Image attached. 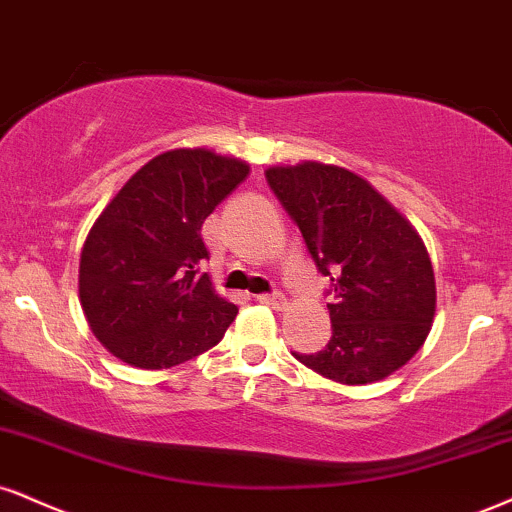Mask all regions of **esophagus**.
<instances>
[{
    "label": "esophagus",
    "mask_w": 512,
    "mask_h": 512,
    "mask_svg": "<svg viewBox=\"0 0 512 512\" xmlns=\"http://www.w3.org/2000/svg\"><path fill=\"white\" fill-rule=\"evenodd\" d=\"M257 300H260V303H264V305L274 307V310H281V307H286V298H283L281 293H276V295H257Z\"/></svg>",
    "instance_id": "34e87169"
}]
</instances>
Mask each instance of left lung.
<instances>
[{"mask_svg":"<svg viewBox=\"0 0 512 512\" xmlns=\"http://www.w3.org/2000/svg\"><path fill=\"white\" fill-rule=\"evenodd\" d=\"M264 174L334 291L326 305L331 341L293 355L338 384L386 379L424 346L436 315L434 267L420 233L343 166L307 159Z\"/></svg>","mask_w":512,"mask_h":512,"instance_id":"obj_1","label":"left lung"}]
</instances>
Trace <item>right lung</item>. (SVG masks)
<instances>
[{"label":"right lung","mask_w":512,"mask_h":512,"mask_svg":"<svg viewBox=\"0 0 512 512\" xmlns=\"http://www.w3.org/2000/svg\"><path fill=\"white\" fill-rule=\"evenodd\" d=\"M250 174L243 159L176 147L140 166L83 243L78 298L97 341L140 369H169L217 346L238 307L212 288L200 229Z\"/></svg>","instance_id":"add662e5"}]
</instances>
